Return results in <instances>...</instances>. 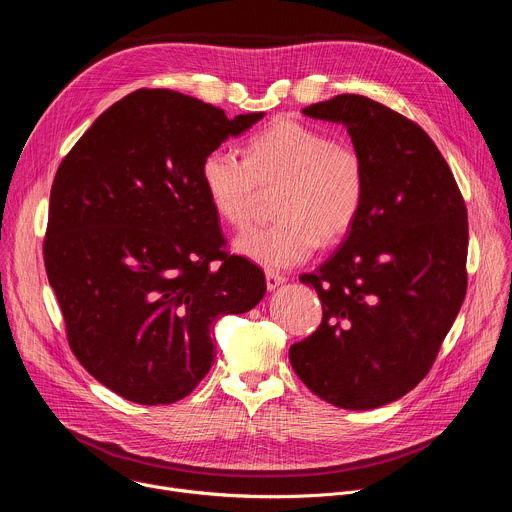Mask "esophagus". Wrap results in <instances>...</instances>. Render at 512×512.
<instances>
[{"instance_id":"obj_1","label":"esophagus","mask_w":512,"mask_h":512,"mask_svg":"<svg viewBox=\"0 0 512 512\" xmlns=\"http://www.w3.org/2000/svg\"><path fill=\"white\" fill-rule=\"evenodd\" d=\"M265 283H267V289L271 291V289L279 287L281 283H285V275H281V273H277L273 269H267L265 271Z\"/></svg>"}]
</instances>
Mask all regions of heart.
<instances>
[{
    "label": "heart",
    "mask_w": 512,
    "mask_h": 512,
    "mask_svg": "<svg viewBox=\"0 0 512 512\" xmlns=\"http://www.w3.org/2000/svg\"><path fill=\"white\" fill-rule=\"evenodd\" d=\"M214 212L235 229L251 223L263 190H275L273 223L245 231L235 249L265 267L306 261L350 233L367 196V168L354 145L318 127L281 119L247 143L208 152L200 168Z\"/></svg>",
    "instance_id": "b5f03b06"
}]
</instances>
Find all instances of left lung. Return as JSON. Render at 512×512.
<instances>
[{"instance_id":"8db88e82","label":"left lung","mask_w":512,"mask_h":512,"mask_svg":"<svg viewBox=\"0 0 512 512\" xmlns=\"http://www.w3.org/2000/svg\"><path fill=\"white\" fill-rule=\"evenodd\" d=\"M346 125L367 196L342 247L300 275L322 300L318 330L291 344L304 385L342 409H375L431 369L466 298L468 212L454 174L411 119L362 95L304 109Z\"/></svg>"}]
</instances>
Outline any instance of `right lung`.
Returning a JSON list of instances; mask_svg holds the SVG:
<instances>
[{
	"label": "right lung",
	"instance_id": "obj_1",
	"mask_svg": "<svg viewBox=\"0 0 512 512\" xmlns=\"http://www.w3.org/2000/svg\"><path fill=\"white\" fill-rule=\"evenodd\" d=\"M263 113L139 89L101 113L60 162L44 265L83 367L139 405L184 399L210 371V328L265 296L263 271L225 251L202 184L208 152Z\"/></svg>",
	"mask_w": 512,
	"mask_h": 512
}]
</instances>
